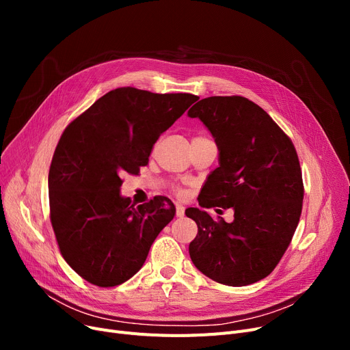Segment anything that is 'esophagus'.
I'll use <instances>...</instances> for the list:
<instances>
[{
  "instance_id": "obj_1",
  "label": "esophagus",
  "mask_w": 350,
  "mask_h": 350,
  "mask_svg": "<svg viewBox=\"0 0 350 350\" xmlns=\"http://www.w3.org/2000/svg\"><path fill=\"white\" fill-rule=\"evenodd\" d=\"M185 206H181V204H176V215L177 217H185Z\"/></svg>"
}]
</instances>
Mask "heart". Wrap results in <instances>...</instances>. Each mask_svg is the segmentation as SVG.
<instances>
[{"instance_id":"obj_1","label":"heart","mask_w":350,"mask_h":350,"mask_svg":"<svg viewBox=\"0 0 350 350\" xmlns=\"http://www.w3.org/2000/svg\"><path fill=\"white\" fill-rule=\"evenodd\" d=\"M180 194H183V191H180Z\"/></svg>"}]
</instances>
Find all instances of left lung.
I'll use <instances>...</instances> for the list:
<instances>
[{
	"mask_svg": "<svg viewBox=\"0 0 350 350\" xmlns=\"http://www.w3.org/2000/svg\"><path fill=\"white\" fill-rule=\"evenodd\" d=\"M198 118L218 147L200 207L234 210V221L190 207L198 232L189 245L196 268L215 282L244 286L273 271L302 211L304 183L295 147L262 107L243 96H211L187 113Z\"/></svg>",
	"mask_w": 350,
	"mask_h": 350,
	"instance_id": "8db88e82",
	"label": "left lung"
}]
</instances>
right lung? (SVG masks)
Segmentation results:
<instances>
[{"label":"right lung","mask_w":350,"mask_h":350,"mask_svg":"<svg viewBox=\"0 0 350 350\" xmlns=\"http://www.w3.org/2000/svg\"><path fill=\"white\" fill-rule=\"evenodd\" d=\"M197 99L118 88L65 129L48 176L51 223L64 260L88 282L107 288L131 280L174 218L163 196L135 207L120 194V176L137 174L160 135Z\"/></svg>","instance_id":"add662e5"}]
</instances>
